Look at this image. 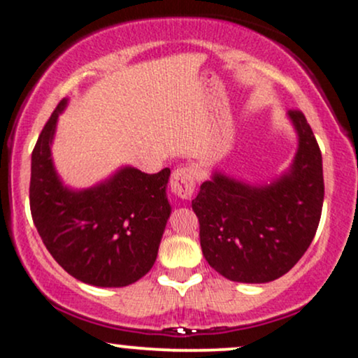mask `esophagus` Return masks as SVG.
<instances>
[{
  "label": "esophagus",
  "mask_w": 358,
  "mask_h": 358,
  "mask_svg": "<svg viewBox=\"0 0 358 358\" xmlns=\"http://www.w3.org/2000/svg\"><path fill=\"white\" fill-rule=\"evenodd\" d=\"M195 182H196L195 170H193L192 166L176 168L170 180L171 192H173L178 199H183V200L192 199L193 192H195Z\"/></svg>",
  "instance_id": "34e87169"
}]
</instances>
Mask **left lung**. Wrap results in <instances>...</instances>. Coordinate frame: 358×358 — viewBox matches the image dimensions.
Segmentation results:
<instances>
[{
	"mask_svg": "<svg viewBox=\"0 0 358 358\" xmlns=\"http://www.w3.org/2000/svg\"><path fill=\"white\" fill-rule=\"evenodd\" d=\"M299 146L289 173L252 188L215 173L192 200L203 257L237 282H269L301 259L322 217V151L299 109L289 110Z\"/></svg>",
	"mask_w": 358,
	"mask_h": 358,
	"instance_id": "8db88e82",
	"label": "left lung"
}]
</instances>
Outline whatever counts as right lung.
Listing matches in <instances>:
<instances>
[{
	"instance_id": "1",
	"label": "right lung",
	"mask_w": 358,
	"mask_h": 358,
	"mask_svg": "<svg viewBox=\"0 0 358 358\" xmlns=\"http://www.w3.org/2000/svg\"><path fill=\"white\" fill-rule=\"evenodd\" d=\"M62 99L31 153V219L52 257L71 276L101 287L133 285L153 268L170 203V168L143 173L122 168L109 182L84 192L62 187L50 158Z\"/></svg>"
}]
</instances>
